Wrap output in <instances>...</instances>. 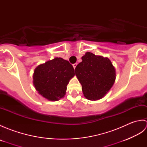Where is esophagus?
<instances>
[{
	"label": "esophagus",
	"mask_w": 147,
	"mask_h": 147,
	"mask_svg": "<svg viewBox=\"0 0 147 147\" xmlns=\"http://www.w3.org/2000/svg\"><path fill=\"white\" fill-rule=\"evenodd\" d=\"M76 65H77V63H75V64H74L73 65V66L74 69H75V68H76Z\"/></svg>",
	"instance_id": "1"
}]
</instances>
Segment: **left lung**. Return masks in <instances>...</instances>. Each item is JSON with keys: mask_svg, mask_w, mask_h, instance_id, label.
<instances>
[{"mask_svg": "<svg viewBox=\"0 0 147 147\" xmlns=\"http://www.w3.org/2000/svg\"><path fill=\"white\" fill-rule=\"evenodd\" d=\"M76 65L75 74L82 85L83 95L98 100L107 94L115 80V69L108 57L87 52Z\"/></svg>", "mask_w": 147, "mask_h": 147, "instance_id": "left-lung-1", "label": "left lung"}]
</instances>
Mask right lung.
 I'll use <instances>...</instances> for the list:
<instances>
[{
    "label": "right lung",
    "instance_id": "1",
    "mask_svg": "<svg viewBox=\"0 0 147 147\" xmlns=\"http://www.w3.org/2000/svg\"><path fill=\"white\" fill-rule=\"evenodd\" d=\"M74 74V68L67 61L55 57L38 65L34 71L33 83L43 97L57 101L66 93L67 85Z\"/></svg>",
    "mask_w": 147,
    "mask_h": 147
}]
</instances>
